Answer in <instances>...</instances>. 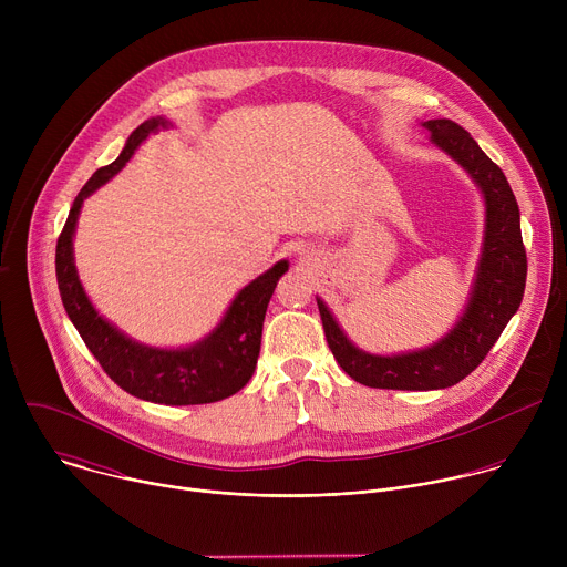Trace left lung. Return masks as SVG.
I'll list each match as a JSON object with an SVG mask.
<instances>
[{"label": "left lung", "mask_w": 567, "mask_h": 567, "mask_svg": "<svg viewBox=\"0 0 567 567\" xmlns=\"http://www.w3.org/2000/svg\"><path fill=\"white\" fill-rule=\"evenodd\" d=\"M431 143L468 173L484 199V237L468 300L455 326L433 346L401 354H370L357 348L320 298L318 311L339 365L359 383L388 390H440L471 374L518 311L527 256L520 210L505 173L480 150L466 130L449 118L422 123Z\"/></svg>", "instance_id": "8db88e82"}]
</instances>
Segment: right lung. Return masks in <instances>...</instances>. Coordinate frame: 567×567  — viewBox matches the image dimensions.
<instances>
[{
	"mask_svg": "<svg viewBox=\"0 0 567 567\" xmlns=\"http://www.w3.org/2000/svg\"><path fill=\"white\" fill-rule=\"evenodd\" d=\"M161 127H173V123L164 116L141 123L125 141L118 158L110 166L99 168L78 193L58 237L55 276L69 320L114 383L143 401L166 403V406H195V403H213L235 394L254 377L260 357L267 305L278 280L287 274L289 262H276L245 289H239L217 328L186 348H154L138 343L99 313L85 293L73 262V235L80 208L90 195L118 175L136 147Z\"/></svg>",
	"mask_w": 567,
	"mask_h": 567,
	"instance_id": "1",
	"label": "right lung"
}]
</instances>
